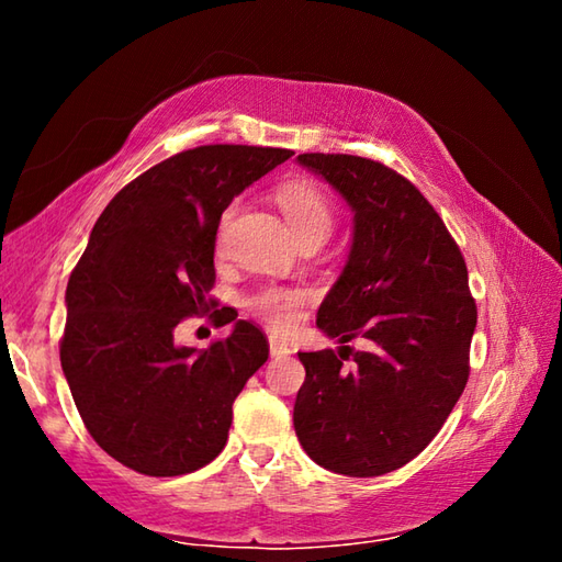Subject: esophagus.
Masks as SVG:
<instances>
[{
  "mask_svg": "<svg viewBox=\"0 0 562 562\" xmlns=\"http://www.w3.org/2000/svg\"><path fill=\"white\" fill-rule=\"evenodd\" d=\"M270 355L274 357V359H282V357H290L292 355V349L284 345V341H280L278 337H270Z\"/></svg>",
  "mask_w": 562,
  "mask_h": 562,
  "instance_id": "obj_1",
  "label": "esophagus"
}]
</instances>
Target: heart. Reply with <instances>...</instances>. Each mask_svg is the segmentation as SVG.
Returning a JSON list of instances; mask_svg holds the SVG:
<instances>
[{
	"mask_svg": "<svg viewBox=\"0 0 562 562\" xmlns=\"http://www.w3.org/2000/svg\"><path fill=\"white\" fill-rule=\"evenodd\" d=\"M274 201H278L284 221L292 227L294 237L300 245L304 243H325L335 231V205L329 195L317 183L304 178H294L282 183L274 190ZM235 215V207H227L221 221V233L217 243L225 240V231ZM304 294L294 290L268 288L252 297V307L260 312V317L270 322L274 329H290L302 315Z\"/></svg>",
	"mask_w": 562,
	"mask_h": 562,
	"instance_id": "b5f03b06",
	"label": "heart"
}]
</instances>
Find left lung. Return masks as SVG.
<instances>
[{
  "label": "left lung",
  "mask_w": 562,
  "mask_h": 562,
  "mask_svg": "<svg viewBox=\"0 0 562 562\" xmlns=\"http://www.w3.org/2000/svg\"><path fill=\"white\" fill-rule=\"evenodd\" d=\"M355 211V240L317 327L339 351H300L294 431L345 475L402 469L441 431L469 382L475 300L459 245L412 180L372 158L302 154ZM370 341L357 352L347 340ZM352 364L347 368L346 361Z\"/></svg>",
  "instance_id": "obj_1"
}]
</instances>
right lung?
<instances>
[{
  "label": "right lung",
  "mask_w": 562,
  "mask_h": 562,
  "mask_svg": "<svg viewBox=\"0 0 562 562\" xmlns=\"http://www.w3.org/2000/svg\"><path fill=\"white\" fill-rule=\"evenodd\" d=\"M288 148L198 146L121 188L66 284L61 369L91 439L144 475H183L225 449L233 402L270 357L252 322L207 349L173 331L215 307V235L237 193ZM213 317V315H211ZM215 310V327L233 322Z\"/></svg>",
  "instance_id": "1"
}]
</instances>
